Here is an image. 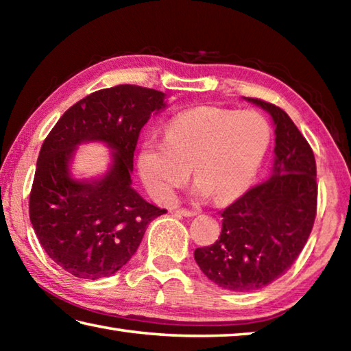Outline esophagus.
I'll list each match as a JSON object with an SVG mask.
<instances>
[{"label": "esophagus", "instance_id": "obj_1", "mask_svg": "<svg viewBox=\"0 0 351 351\" xmlns=\"http://www.w3.org/2000/svg\"><path fill=\"white\" fill-rule=\"evenodd\" d=\"M176 213H180V215H184V217H195V215H197V212L190 210V209H178Z\"/></svg>", "mask_w": 351, "mask_h": 351}]
</instances>
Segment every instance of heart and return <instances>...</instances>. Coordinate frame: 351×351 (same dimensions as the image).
I'll list each match as a JSON object with an SVG mask.
<instances>
[{"mask_svg":"<svg viewBox=\"0 0 351 351\" xmlns=\"http://www.w3.org/2000/svg\"><path fill=\"white\" fill-rule=\"evenodd\" d=\"M271 138L268 119L257 111L197 106L171 119L164 141H145L139 170L147 189L162 203L187 182L190 169L201 193L226 203L251 186Z\"/></svg>","mask_w":351,"mask_h":351,"instance_id":"b5f03b06","label":"heart"}]
</instances>
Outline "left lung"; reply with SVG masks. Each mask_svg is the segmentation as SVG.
<instances>
[{"mask_svg":"<svg viewBox=\"0 0 351 351\" xmlns=\"http://www.w3.org/2000/svg\"><path fill=\"white\" fill-rule=\"evenodd\" d=\"M247 100L268 111L276 123L271 178L219 212L218 240L195 249L207 278L240 293L268 287L294 265L317 212L316 159L308 141L282 108L261 99Z\"/></svg>","mask_w":351,"mask_h":351,"instance_id":"obj_1","label":"left lung"}]
</instances>
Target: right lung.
<instances>
[{
	"label": "right lung",
	"instance_id": "1",
	"mask_svg": "<svg viewBox=\"0 0 351 351\" xmlns=\"http://www.w3.org/2000/svg\"><path fill=\"white\" fill-rule=\"evenodd\" d=\"M164 93L138 85L105 88L74 104L41 145L29 195V218L40 245L56 263L79 278L108 277L133 257L159 209L132 189L134 150ZM104 140L115 164L97 183L74 182L67 173L73 148Z\"/></svg>",
	"mask_w": 351,
	"mask_h": 351
}]
</instances>
